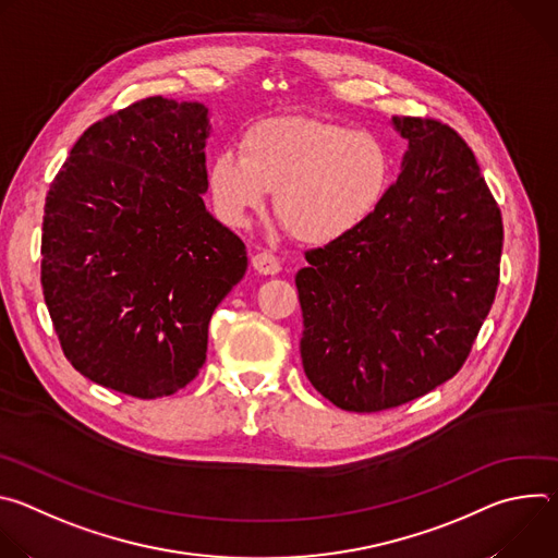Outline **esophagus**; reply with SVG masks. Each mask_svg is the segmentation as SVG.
I'll list each match as a JSON object with an SVG mask.
<instances>
[{
	"mask_svg": "<svg viewBox=\"0 0 558 558\" xmlns=\"http://www.w3.org/2000/svg\"><path fill=\"white\" fill-rule=\"evenodd\" d=\"M252 265L258 274H265V276H276L280 271V263L271 252H258L252 258Z\"/></svg>",
	"mask_w": 558,
	"mask_h": 558,
	"instance_id": "1",
	"label": "esophagus"
}]
</instances>
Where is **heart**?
I'll return each instance as SVG.
<instances>
[{"label":"heart","instance_id":"obj_1","mask_svg":"<svg viewBox=\"0 0 558 558\" xmlns=\"http://www.w3.org/2000/svg\"><path fill=\"white\" fill-rule=\"evenodd\" d=\"M392 185V156L371 132L349 125L278 117L252 125L241 154L218 151L207 168L216 214L247 227L267 205L300 241L327 245L364 227Z\"/></svg>","mask_w":558,"mask_h":558}]
</instances>
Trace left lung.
<instances>
[{"instance_id":"left-lung-1","label":"left lung","mask_w":558,"mask_h":558,"mask_svg":"<svg viewBox=\"0 0 558 558\" xmlns=\"http://www.w3.org/2000/svg\"><path fill=\"white\" fill-rule=\"evenodd\" d=\"M402 174L357 231L306 252L295 274L308 381L342 411L407 404L465 362L495 302L501 211L465 141L392 117Z\"/></svg>"}]
</instances>
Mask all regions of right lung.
Wrapping results in <instances>:
<instances>
[{
  "instance_id": "obj_1",
  "label": "right lung",
  "mask_w": 558,
  "mask_h": 558,
  "mask_svg": "<svg viewBox=\"0 0 558 558\" xmlns=\"http://www.w3.org/2000/svg\"><path fill=\"white\" fill-rule=\"evenodd\" d=\"M209 110L149 97L90 125L44 207L41 287L84 377L154 400L205 364L214 308L245 243L205 207Z\"/></svg>"
}]
</instances>
